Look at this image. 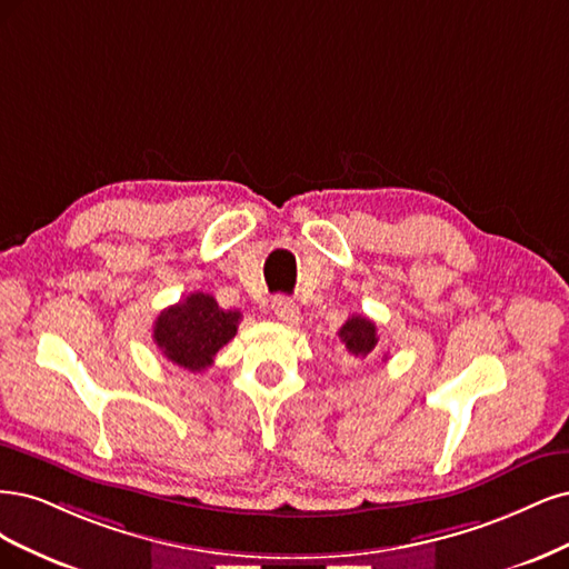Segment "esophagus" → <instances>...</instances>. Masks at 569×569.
<instances>
[{
  "label": "esophagus",
  "instance_id": "1",
  "mask_svg": "<svg viewBox=\"0 0 569 569\" xmlns=\"http://www.w3.org/2000/svg\"><path fill=\"white\" fill-rule=\"evenodd\" d=\"M271 309H273V315H277L281 321H286V323H300V309H298V305L292 302L290 298H286V296H279V298H273V302H271Z\"/></svg>",
  "mask_w": 569,
  "mask_h": 569
}]
</instances>
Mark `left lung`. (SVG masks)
I'll use <instances>...</instances> for the list:
<instances>
[{
  "mask_svg": "<svg viewBox=\"0 0 569 569\" xmlns=\"http://www.w3.org/2000/svg\"><path fill=\"white\" fill-rule=\"evenodd\" d=\"M340 340L345 342L347 352L355 357H369L376 345H378V336H376V323L366 317H352L342 323V328L338 331Z\"/></svg>",
  "mask_w": 569,
  "mask_h": 569,
  "instance_id": "obj_1",
  "label": "left lung"
}]
</instances>
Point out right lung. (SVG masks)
<instances>
[{"label":"right lung","mask_w":569,"mask_h":569,"mask_svg":"<svg viewBox=\"0 0 569 569\" xmlns=\"http://www.w3.org/2000/svg\"><path fill=\"white\" fill-rule=\"evenodd\" d=\"M238 321V309H222L208 292H191L187 300L160 311L153 340L172 363L200 373L212 366L214 355L236 336Z\"/></svg>","instance_id":"add662e5"}]
</instances>
